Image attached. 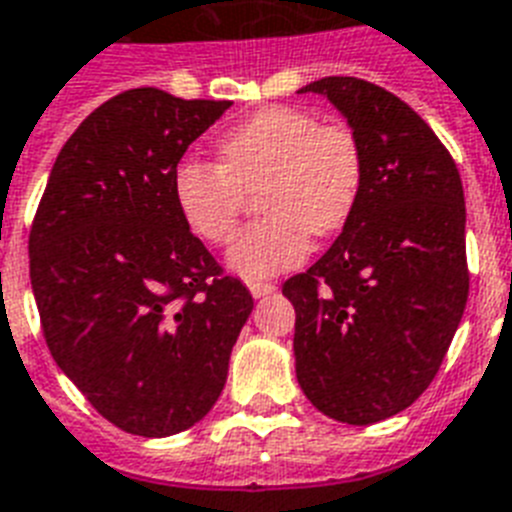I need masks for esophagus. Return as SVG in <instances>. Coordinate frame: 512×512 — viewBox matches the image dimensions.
Wrapping results in <instances>:
<instances>
[{"instance_id": "1", "label": "esophagus", "mask_w": 512, "mask_h": 512, "mask_svg": "<svg viewBox=\"0 0 512 512\" xmlns=\"http://www.w3.org/2000/svg\"><path fill=\"white\" fill-rule=\"evenodd\" d=\"M249 292H252V297H255V299L270 297V294L276 292V284H265V281H252V284H249Z\"/></svg>"}]
</instances>
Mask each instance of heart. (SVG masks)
<instances>
[{
	"instance_id": "1",
	"label": "heart",
	"mask_w": 512,
	"mask_h": 512,
	"mask_svg": "<svg viewBox=\"0 0 512 512\" xmlns=\"http://www.w3.org/2000/svg\"><path fill=\"white\" fill-rule=\"evenodd\" d=\"M220 165L186 160L173 197L186 226L207 244L236 231L247 191L260 213L228 249V268L260 281L302 263L313 236H331L350 220L363 186V152L350 128L318 123L299 107H263L218 141Z\"/></svg>"
}]
</instances>
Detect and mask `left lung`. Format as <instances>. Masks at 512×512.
Masks as SVG:
<instances>
[{
    "mask_svg": "<svg viewBox=\"0 0 512 512\" xmlns=\"http://www.w3.org/2000/svg\"><path fill=\"white\" fill-rule=\"evenodd\" d=\"M342 112L363 152V186L342 234L289 278L294 371L323 415L368 426L434 381L468 299L458 165L392 91L350 76L307 83Z\"/></svg>",
    "mask_w": 512,
    "mask_h": 512,
    "instance_id": "1",
    "label": "left lung"
}]
</instances>
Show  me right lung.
<instances>
[{
	"label": "right lung",
	"mask_w": 512,
	"mask_h": 512,
	"mask_svg": "<svg viewBox=\"0 0 512 512\" xmlns=\"http://www.w3.org/2000/svg\"><path fill=\"white\" fill-rule=\"evenodd\" d=\"M231 102L131 89L65 141L33 220L31 289L60 371L136 436L218 402L252 294L191 234L173 176Z\"/></svg>",
	"instance_id": "1"
}]
</instances>
